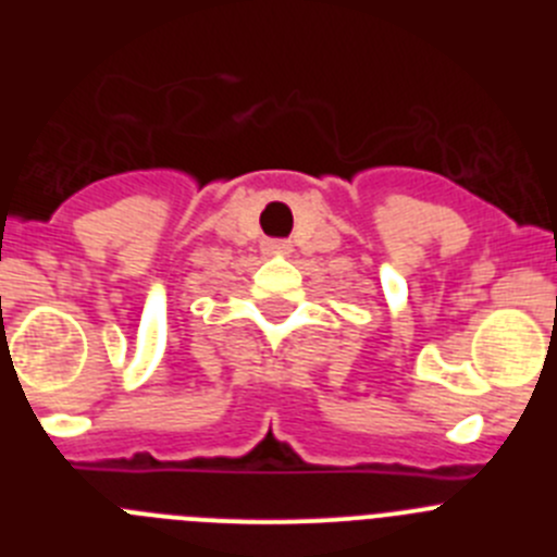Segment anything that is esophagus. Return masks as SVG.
Wrapping results in <instances>:
<instances>
[{
    "label": "esophagus",
    "instance_id": "34e87169",
    "mask_svg": "<svg viewBox=\"0 0 557 557\" xmlns=\"http://www.w3.org/2000/svg\"><path fill=\"white\" fill-rule=\"evenodd\" d=\"M264 250H268V253L284 256V253H289V243H282V239H278V243H268L264 245Z\"/></svg>",
    "mask_w": 557,
    "mask_h": 557
}]
</instances>
